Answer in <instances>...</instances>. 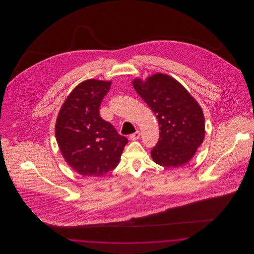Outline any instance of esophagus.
I'll use <instances>...</instances> for the list:
<instances>
[{
    "instance_id": "34e87169",
    "label": "esophagus",
    "mask_w": 254,
    "mask_h": 254,
    "mask_svg": "<svg viewBox=\"0 0 254 254\" xmlns=\"http://www.w3.org/2000/svg\"><path fill=\"white\" fill-rule=\"evenodd\" d=\"M140 135H141V133L139 130H137V131H135V132L132 133L131 135H130V139L133 140V141H135V140H138L139 138H140Z\"/></svg>"
}]
</instances>
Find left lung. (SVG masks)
Instances as JSON below:
<instances>
[{
	"label": "left lung",
	"instance_id": "8db88e82",
	"mask_svg": "<svg viewBox=\"0 0 254 254\" xmlns=\"http://www.w3.org/2000/svg\"><path fill=\"white\" fill-rule=\"evenodd\" d=\"M136 92L157 118L160 137L151 150L163 167L180 168L193 157L205 137V118L200 105L183 85L169 75L157 73L132 81Z\"/></svg>",
	"mask_w": 254,
	"mask_h": 254
}]
</instances>
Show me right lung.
<instances>
[{
    "label": "right lung",
    "mask_w": 254,
    "mask_h": 254,
    "mask_svg": "<svg viewBox=\"0 0 254 254\" xmlns=\"http://www.w3.org/2000/svg\"><path fill=\"white\" fill-rule=\"evenodd\" d=\"M111 81L89 79L77 85L61 108L55 136L65 162L83 176L99 177L115 169L127 139L101 118L100 105Z\"/></svg>",
    "instance_id": "add662e5"
}]
</instances>
